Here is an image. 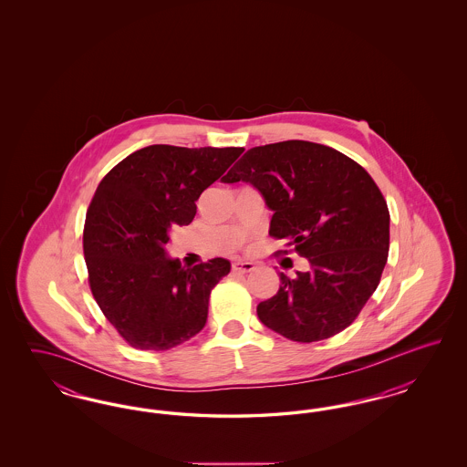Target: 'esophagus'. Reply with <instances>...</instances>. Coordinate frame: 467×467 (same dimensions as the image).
<instances>
[{
	"label": "esophagus",
	"instance_id": "obj_1",
	"mask_svg": "<svg viewBox=\"0 0 467 467\" xmlns=\"http://www.w3.org/2000/svg\"><path fill=\"white\" fill-rule=\"evenodd\" d=\"M255 269V265L254 263H250V261H242V259H238V261H234L233 263V271L234 273H250V271H254Z\"/></svg>",
	"mask_w": 467,
	"mask_h": 467
}]
</instances>
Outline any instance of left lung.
<instances>
[{"mask_svg": "<svg viewBox=\"0 0 467 467\" xmlns=\"http://www.w3.org/2000/svg\"><path fill=\"white\" fill-rule=\"evenodd\" d=\"M223 182L254 185L273 212L269 234L310 263L296 278L280 273L278 292L257 306L259 320L299 343L347 329L389 255L390 215L375 180L331 147L289 140L246 150Z\"/></svg>", "mask_w": 467, "mask_h": 467, "instance_id": "obj_1", "label": "left lung"}]
</instances>
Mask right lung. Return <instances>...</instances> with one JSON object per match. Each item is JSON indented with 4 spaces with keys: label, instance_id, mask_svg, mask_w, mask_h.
I'll list each match as a JSON object with an SVG mask.
<instances>
[{
    "label": "right lung",
    "instance_id": "right-lung-1",
    "mask_svg": "<svg viewBox=\"0 0 467 467\" xmlns=\"http://www.w3.org/2000/svg\"><path fill=\"white\" fill-rule=\"evenodd\" d=\"M240 147L150 145L122 159L96 189L84 225L89 285L111 326L138 350H170L200 333L210 292L231 271L223 257L185 267L166 254L170 229L189 225L201 192Z\"/></svg>",
    "mask_w": 467,
    "mask_h": 467
}]
</instances>
